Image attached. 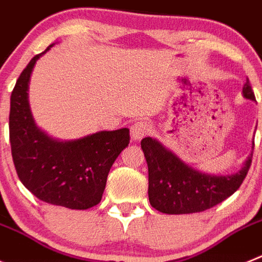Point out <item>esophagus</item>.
I'll return each mask as SVG.
<instances>
[{
  "mask_svg": "<svg viewBox=\"0 0 262 262\" xmlns=\"http://www.w3.org/2000/svg\"><path fill=\"white\" fill-rule=\"evenodd\" d=\"M150 132V124L147 121H137L130 126V137L133 141H141Z\"/></svg>",
  "mask_w": 262,
  "mask_h": 262,
  "instance_id": "1",
  "label": "esophagus"
}]
</instances>
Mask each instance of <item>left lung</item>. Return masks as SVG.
Instances as JSON below:
<instances>
[{
    "instance_id": "8db88e82",
    "label": "left lung",
    "mask_w": 262,
    "mask_h": 262,
    "mask_svg": "<svg viewBox=\"0 0 262 262\" xmlns=\"http://www.w3.org/2000/svg\"><path fill=\"white\" fill-rule=\"evenodd\" d=\"M243 96L256 102L249 79ZM148 168V201L164 214H192L205 211L234 194L246 179L253 157L252 151L240 169L231 175H210L193 168L151 137L141 141Z\"/></svg>"
}]
</instances>
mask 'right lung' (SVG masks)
Listing matches in <instances>:
<instances>
[{
	"instance_id": "right-lung-1",
	"label": "right lung",
	"mask_w": 262,
	"mask_h": 262,
	"mask_svg": "<svg viewBox=\"0 0 262 262\" xmlns=\"http://www.w3.org/2000/svg\"><path fill=\"white\" fill-rule=\"evenodd\" d=\"M46 52L30 61L11 93L9 132L14 166L23 185L39 200L86 210L102 200L108 172L129 143V129L100 130L70 141L56 140L41 130L28 103V83Z\"/></svg>"
}]
</instances>
